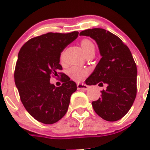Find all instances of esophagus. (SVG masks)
I'll return each mask as SVG.
<instances>
[{
	"instance_id": "34e87169",
	"label": "esophagus",
	"mask_w": 150,
	"mask_h": 150,
	"mask_svg": "<svg viewBox=\"0 0 150 150\" xmlns=\"http://www.w3.org/2000/svg\"><path fill=\"white\" fill-rule=\"evenodd\" d=\"M77 87H78V90L86 91L88 90V86H86V85L84 83H78L77 84Z\"/></svg>"
}]
</instances>
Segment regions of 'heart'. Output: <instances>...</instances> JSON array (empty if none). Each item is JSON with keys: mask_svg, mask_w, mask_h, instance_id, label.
<instances>
[{"mask_svg": "<svg viewBox=\"0 0 150 150\" xmlns=\"http://www.w3.org/2000/svg\"><path fill=\"white\" fill-rule=\"evenodd\" d=\"M81 46L82 48L83 51L86 54V55L88 53L91 51L92 50H95L93 43L91 40H88V39L82 40V41L81 42ZM60 60H61V62L63 61L62 56L60 57ZM67 74L71 79L77 81V82H79V81H82L84 77L87 75L88 71L83 69V68L80 67L72 66L67 70Z\"/></svg>", "mask_w": 150, "mask_h": 150, "instance_id": "1", "label": "heart"}]
</instances>
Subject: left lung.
<instances>
[{"mask_svg":"<svg viewBox=\"0 0 150 150\" xmlns=\"http://www.w3.org/2000/svg\"><path fill=\"white\" fill-rule=\"evenodd\" d=\"M80 35L93 39L102 56L86 83L107 86L102 97L92 102L93 110L104 120L117 121L129 111L137 96V68L131 51L120 38L104 29H88Z\"/></svg>","mask_w":150,"mask_h":150,"instance_id":"left-lung-1","label":"left lung"}]
</instances>
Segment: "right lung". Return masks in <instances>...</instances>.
<instances>
[{
    "label": "right lung",
    "mask_w": 150,
    "mask_h": 150,
    "mask_svg": "<svg viewBox=\"0 0 150 150\" xmlns=\"http://www.w3.org/2000/svg\"><path fill=\"white\" fill-rule=\"evenodd\" d=\"M70 33H48L29 40L18 54L14 81L21 101L27 111L38 121L53 124L62 118L68 110L70 96L77 85L64 76L62 85L56 87L50 83L57 76L63 50L78 36ZM62 75V73H59Z\"/></svg>",
    "instance_id": "add662e5"
}]
</instances>
